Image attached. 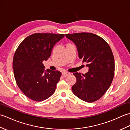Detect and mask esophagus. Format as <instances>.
Instances as JSON below:
<instances>
[{"mask_svg": "<svg viewBox=\"0 0 130 130\" xmlns=\"http://www.w3.org/2000/svg\"><path fill=\"white\" fill-rule=\"evenodd\" d=\"M70 74V73L67 72V71H63V72L62 73V75L63 77H67V76L69 75Z\"/></svg>", "mask_w": 130, "mask_h": 130, "instance_id": "34e87169", "label": "esophagus"}]
</instances>
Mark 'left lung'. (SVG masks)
Segmentation results:
<instances>
[{
  "label": "left lung",
  "mask_w": 130,
  "mask_h": 130,
  "mask_svg": "<svg viewBox=\"0 0 130 130\" xmlns=\"http://www.w3.org/2000/svg\"><path fill=\"white\" fill-rule=\"evenodd\" d=\"M75 43L79 58L87 62L89 71L85 74L74 73L76 82L72 91L85 102L97 101L111 85L115 73V60L111 48L102 37L91 33L66 34Z\"/></svg>",
  "instance_id": "1"
}]
</instances>
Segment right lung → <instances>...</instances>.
Returning <instances> with one entry per match:
<instances>
[{"label": "right lung", "mask_w": 130, "mask_h": 130, "mask_svg": "<svg viewBox=\"0 0 130 130\" xmlns=\"http://www.w3.org/2000/svg\"><path fill=\"white\" fill-rule=\"evenodd\" d=\"M64 36L34 34L26 37L15 52L13 69L16 83L22 92L33 101H44L55 92L61 73L45 70L42 61L50 57L54 46Z\"/></svg>", "instance_id": "1"}]
</instances>
